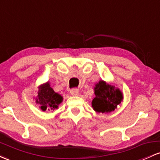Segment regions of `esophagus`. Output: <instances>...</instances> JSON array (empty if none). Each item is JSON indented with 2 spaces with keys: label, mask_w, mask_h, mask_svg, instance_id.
<instances>
[{
  "label": "esophagus",
  "mask_w": 160,
  "mask_h": 160,
  "mask_svg": "<svg viewBox=\"0 0 160 160\" xmlns=\"http://www.w3.org/2000/svg\"><path fill=\"white\" fill-rule=\"evenodd\" d=\"M71 95H74V96H76V95H79L78 89H71Z\"/></svg>",
  "instance_id": "obj_1"
}]
</instances>
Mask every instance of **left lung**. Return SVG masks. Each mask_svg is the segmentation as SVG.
<instances>
[{
    "instance_id": "obj_1",
    "label": "left lung",
    "mask_w": 160,
    "mask_h": 160,
    "mask_svg": "<svg viewBox=\"0 0 160 160\" xmlns=\"http://www.w3.org/2000/svg\"><path fill=\"white\" fill-rule=\"evenodd\" d=\"M95 97L92 106L98 113H110L113 111L123 99L122 92L114 86L110 85L104 80H100L94 88Z\"/></svg>"
}]
</instances>
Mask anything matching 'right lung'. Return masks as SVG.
<instances>
[{
	"mask_svg": "<svg viewBox=\"0 0 160 160\" xmlns=\"http://www.w3.org/2000/svg\"><path fill=\"white\" fill-rule=\"evenodd\" d=\"M62 101L63 98L62 95L53 90L52 88L50 87L49 82L42 84L38 87L36 103L40 104V109L43 111H45L46 110L54 111L58 108Z\"/></svg>",
	"mask_w": 160,
	"mask_h": 160,
	"instance_id": "right-lung-1",
	"label": "right lung"
}]
</instances>
